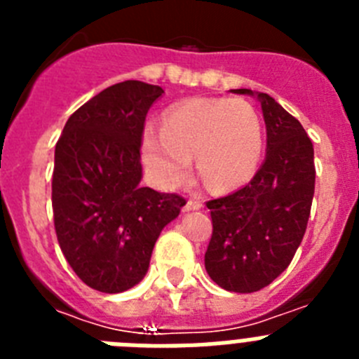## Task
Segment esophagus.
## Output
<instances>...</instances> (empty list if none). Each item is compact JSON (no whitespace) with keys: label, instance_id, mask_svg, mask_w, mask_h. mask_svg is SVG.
Returning a JSON list of instances; mask_svg holds the SVG:
<instances>
[{"label":"esophagus","instance_id":"obj_1","mask_svg":"<svg viewBox=\"0 0 359 359\" xmlns=\"http://www.w3.org/2000/svg\"><path fill=\"white\" fill-rule=\"evenodd\" d=\"M203 203L198 201V199H189L185 203V207H183V212H194V210H201Z\"/></svg>","mask_w":359,"mask_h":359}]
</instances>
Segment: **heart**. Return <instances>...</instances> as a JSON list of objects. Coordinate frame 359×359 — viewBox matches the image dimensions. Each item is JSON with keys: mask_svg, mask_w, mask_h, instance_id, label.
<instances>
[{"mask_svg": "<svg viewBox=\"0 0 359 359\" xmlns=\"http://www.w3.org/2000/svg\"><path fill=\"white\" fill-rule=\"evenodd\" d=\"M264 151L259 113L241 98H190L170 107L160 135L147 129L142 158L163 189H174L190 172V158L214 190H233L255 176Z\"/></svg>", "mask_w": 359, "mask_h": 359, "instance_id": "obj_1", "label": "heart"}]
</instances>
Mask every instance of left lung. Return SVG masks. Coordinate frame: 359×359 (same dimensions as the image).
Instances as JSON below:
<instances>
[{"mask_svg":"<svg viewBox=\"0 0 359 359\" xmlns=\"http://www.w3.org/2000/svg\"><path fill=\"white\" fill-rule=\"evenodd\" d=\"M230 91L261 102L266 158L248 185L207 203L214 231L205 268L223 290L253 293L290 266L302 243L315 194V151L302 123L273 97Z\"/></svg>","mask_w":359,"mask_h":359,"instance_id":"left-lung-1","label":"left lung"}]
</instances>
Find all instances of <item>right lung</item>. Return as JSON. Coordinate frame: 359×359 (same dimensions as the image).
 Wrapping results in <instances>:
<instances>
[{
	"instance_id": "add662e5",
	"label": "right lung",
	"mask_w": 359,
	"mask_h": 359,
	"mask_svg": "<svg viewBox=\"0 0 359 359\" xmlns=\"http://www.w3.org/2000/svg\"><path fill=\"white\" fill-rule=\"evenodd\" d=\"M163 93L140 81L109 86L69 116L55 145L57 241L77 277L102 293L145 277L154 243L185 205L140 185L145 116Z\"/></svg>"
}]
</instances>
